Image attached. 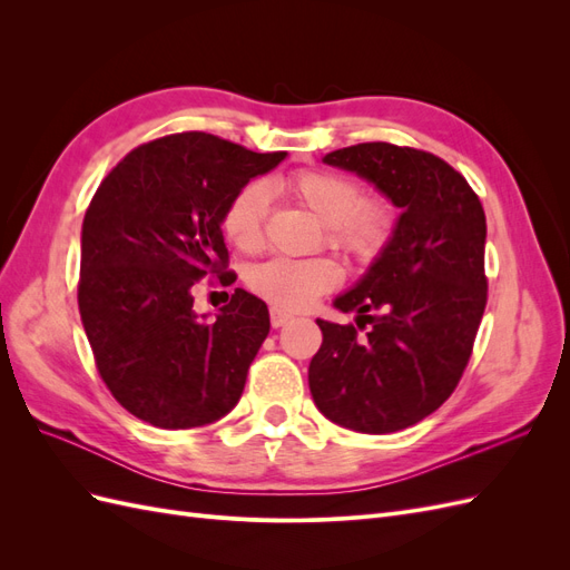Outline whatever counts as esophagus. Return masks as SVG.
Returning a JSON list of instances; mask_svg holds the SVG:
<instances>
[{
    "instance_id": "esophagus-1",
    "label": "esophagus",
    "mask_w": 570,
    "mask_h": 570,
    "mask_svg": "<svg viewBox=\"0 0 570 570\" xmlns=\"http://www.w3.org/2000/svg\"><path fill=\"white\" fill-rule=\"evenodd\" d=\"M287 321H292L289 314L278 312V308H271V325H273V327H281V325H285Z\"/></svg>"
}]
</instances>
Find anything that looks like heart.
<instances>
[{
	"label": "heart",
	"mask_w": 570,
	"mask_h": 570,
	"mask_svg": "<svg viewBox=\"0 0 570 570\" xmlns=\"http://www.w3.org/2000/svg\"><path fill=\"white\" fill-rule=\"evenodd\" d=\"M281 189L323 223L325 245L354 264L381 256L396 230V212L385 197H361V185L335 170L308 168L281 180ZM268 193L262 183L237 189L220 218V230L243 254H256L266 243ZM340 266L327 256L271 258L249 271L247 285L278 312H304L325 292L337 287Z\"/></svg>",
	"instance_id": "b5f03b06"
}]
</instances>
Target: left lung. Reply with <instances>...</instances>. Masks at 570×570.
Instances as JSON below:
<instances>
[{
	"label": "left lung",
	"instance_id": "8db88e82",
	"mask_svg": "<svg viewBox=\"0 0 570 570\" xmlns=\"http://www.w3.org/2000/svg\"><path fill=\"white\" fill-rule=\"evenodd\" d=\"M323 164L366 178L402 216L364 278L335 299L356 325L316 321L323 344L308 387L333 423L396 433L450 400L469 366L488 304L485 212L459 170L423 149L361 142Z\"/></svg>",
	"mask_w": 570,
	"mask_h": 570
}]
</instances>
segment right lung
Instances as JSON below:
<instances>
[{
    "instance_id": "add662e5",
    "label": "right lung",
    "mask_w": 570,
    "mask_h": 570,
    "mask_svg": "<svg viewBox=\"0 0 570 570\" xmlns=\"http://www.w3.org/2000/svg\"><path fill=\"white\" fill-rule=\"evenodd\" d=\"M283 159L176 132L135 147L97 187L82 220L78 308L101 381L140 421L197 428L239 402L271 331L268 308L237 287L216 321H204L193 289L206 275L235 283L223 212Z\"/></svg>"
}]
</instances>
